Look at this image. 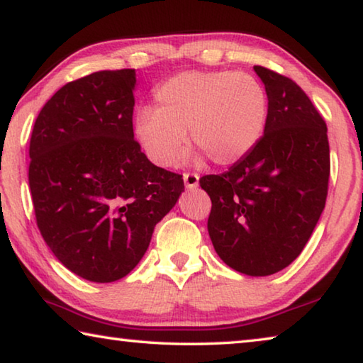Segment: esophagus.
<instances>
[{"label": "esophagus", "instance_id": "esophagus-1", "mask_svg": "<svg viewBox=\"0 0 363 363\" xmlns=\"http://www.w3.org/2000/svg\"><path fill=\"white\" fill-rule=\"evenodd\" d=\"M184 182H186V187L187 189H195L199 186V179L200 176L195 174V173H184Z\"/></svg>", "mask_w": 363, "mask_h": 363}]
</instances>
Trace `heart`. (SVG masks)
Listing matches in <instances>:
<instances>
[{
	"label": "heart",
	"instance_id": "1",
	"mask_svg": "<svg viewBox=\"0 0 363 363\" xmlns=\"http://www.w3.org/2000/svg\"><path fill=\"white\" fill-rule=\"evenodd\" d=\"M267 93L248 73L182 72L155 91V108H140L134 134L160 167L177 162L186 144L218 167L237 163L261 139Z\"/></svg>",
	"mask_w": 363,
	"mask_h": 363
}]
</instances>
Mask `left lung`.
Masks as SVG:
<instances>
[{
	"mask_svg": "<svg viewBox=\"0 0 363 363\" xmlns=\"http://www.w3.org/2000/svg\"><path fill=\"white\" fill-rule=\"evenodd\" d=\"M267 93L262 138L223 174L200 186L211 199L208 233L220 259L264 277L296 259L325 208L330 179L327 125L293 79L255 65Z\"/></svg>",
	"mask_w": 363,
	"mask_h": 363,
	"instance_id": "left-lung-1",
	"label": "left lung"
}]
</instances>
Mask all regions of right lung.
Masks as SVG:
<instances>
[{"instance_id":"obj_1","label":"right lung","mask_w":363,"mask_h":363,"mask_svg":"<svg viewBox=\"0 0 363 363\" xmlns=\"http://www.w3.org/2000/svg\"><path fill=\"white\" fill-rule=\"evenodd\" d=\"M134 69L102 70L62 86L36 118L28 186L36 225L54 256L89 281L131 272L184 181L134 140Z\"/></svg>"}]
</instances>
